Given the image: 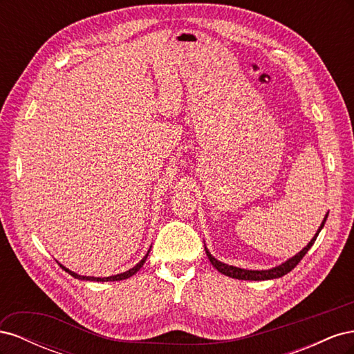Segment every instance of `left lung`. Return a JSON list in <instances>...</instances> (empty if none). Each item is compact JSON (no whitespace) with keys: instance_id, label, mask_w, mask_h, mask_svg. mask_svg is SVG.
<instances>
[{"instance_id":"left-lung-1","label":"left lung","mask_w":354,"mask_h":354,"mask_svg":"<svg viewBox=\"0 0 354 354\" xmlns=\"http://www.w3.org/2000/svg\"><path fill=\"white\" fill-rule=\"evenodd\" d=\"M326 218H328V214L325 216L322 224H320V227H319L317 233L315 234V238L308 242V245L306 246V248H304L303 251H299L297 255L292 257V259H289L288 261H285V263L281 264V266L273 267V269H270V270H245V269H239V267H233V266L224 264V263L216 260V259H214V257L209 254V251H208L207 248H205V251H207V255H208V259H209L211 264H212L214 267H216V269H217L220 273L226 274V276H229V277H233V279H241V281H267V279H276V277H282V276H285L286 273L291 272V270L294 269V267H295L299 261L303 260V257L307 254V251H308L310 248H312V245L315 243L319 232L322 230V227L325 226Z\"/></svg>"}]
</instances>
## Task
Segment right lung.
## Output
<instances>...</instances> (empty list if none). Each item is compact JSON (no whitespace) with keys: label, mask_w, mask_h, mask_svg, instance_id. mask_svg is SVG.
<instances>
[{"label":"right lung","mask_w":354,"mask_h":354,"mask_svg":"<svg viewBox=\"0 0 354 354\" xmlns=\"http://www.w3.org/2000/svg\"><path fill=\"white\" fill-rule=\"evenodd\" d=\"M151 251V250H149ZM149 251H147V254L143 257V260L138 263V264H136L133 269H130V270H127V272H124V273H120V274H115V276H109V277H93V276H81V274H77V273H73V272H71L69 269H66V267H63L62 264H60V267L65 272H68L71 276H73L75 279H81V281H94V282H109V281H124V279H128V277L130 276H133V274H136L138 270L142 269L143 267V264H145V261H146V259H147V255H149Z\"/></svg>","instance_id":"1"}]
</instances>
